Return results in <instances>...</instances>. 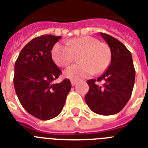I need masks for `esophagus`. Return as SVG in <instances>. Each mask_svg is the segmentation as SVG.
<instances>
[{"label":"esophagus","instance_id":"34e87169","mask_svg":"<svg viewBox=\"0 0 148 148\" xmlns=\"http://www.w3.org/2000/svg\"><path fill=\"white\" fill-rule=\"evenodd\" d=\"M71 85L72 86H74L77 84V81H74V80H72V81H71Z\"/></svg>","mask_w":148,"mask_h":148}]
</instances>
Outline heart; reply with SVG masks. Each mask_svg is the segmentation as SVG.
<instances>
[{
  "label": "heart",
  "mask_w": 148,
  "mask_h": 148,
  "mask_svg": "<svg viewBox=\"0 0 148 148\" xmlns=\"http://www.w3.org/2000/svg\"><path fill=\"white\" fill-rule=\"evenodd\" d=\"M79 64L70 66L64 70V75L71 80H79L90 76L94 73L103 71L109 64L110 51L104 43L91 36H83L68 40L67 44L56 43L51 55L59 66L65 67L74 60V54H79Z\"/></svg>",
  "instance_id": "obj_1"
}]
</instances>
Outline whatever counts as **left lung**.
Masks as SVG:
<instances>
[{
	"label": "left lung",
	"instance_id": "obj_1",
	"mask_svg": "<svg viewBox=\"0 0 148 148\" xmlns=\"http://www.w3.org/2000/svg\"><path fill=\"white\" fill-rule=\"evenodd\" d=\"M110 49L111 61L97 80H88L89 91L85 101L93 112L101 115L117 114L131 97L135 81V70L131 53L120 40L107 34L100 33ZM103 81V86L97 82Z\"/></svg>",
	"mask_w": 148,
	"mask_h": 148
}]
</instances>
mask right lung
Segmentation results:
<instances>
[{
    "instance_id": "obj_1",
    "label": "right lung",
    "mask_w": 148,
    "mask_h": 148,
    "mask_svg": "<svg viewBox=\"0 0 148 148\" xmlns=\"http://www.w3.org/2000/svg\"><path fill=\"white\" fill-rule=\"evenodd\" d=\"M60 38L51 34L34 38L15 62L14 85L17 97L23 108L38 119L57 117L71 88L68 79L53 83L61 71L53 62L51 51Z\"/></svg>"
}]
</instances>
